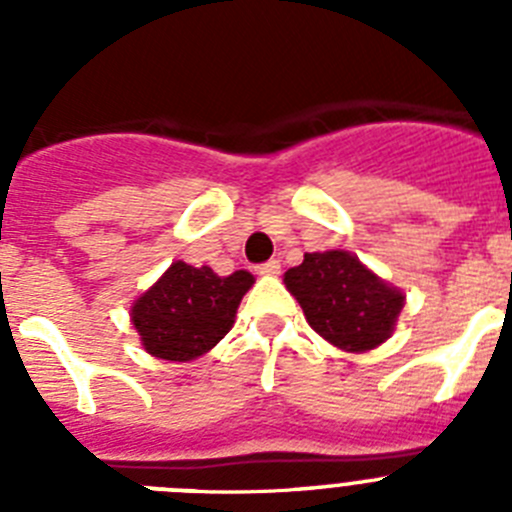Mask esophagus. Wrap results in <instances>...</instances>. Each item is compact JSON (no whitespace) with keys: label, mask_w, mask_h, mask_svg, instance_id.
Instances as JSON below:
<instances>
[{"label":"esophagus","mask_w":512,"mask_h":512,"mask_svg":"<svg viewBox=\"0 0 512 512\" xmlns=\"http://www.w3.org/2000/svg\"><path fill=\"white\" fill-rule=\"evenodd\" d=\"M279 271H282V264L277 259H269L256 266V274H261V277H277Z\"/></svg>","instance_id":"1"}]
</instances>
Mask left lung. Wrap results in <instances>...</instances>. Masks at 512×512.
Listing matches in <instances>:
<instances>
[{"instance_id":"left-lung-1","label":"left lung","mask_w":512,"mask_h":512,"mask_svg":"<svg viewBox=\"0 0 512 512\" xmlns=\"http://www.w3.org/2000/svg\"><path fill=\"white\" fill-rule=\"evenodd\" d=\"M307 323L328 343L348 354H364L392 336L405 295L366 269L354 253H305L284 274Z\"/></svg>"}]
</instances>
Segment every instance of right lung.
I'll use <instances>...</instances> for the list:
<instances>
[{
    "label": "right lung",
    "instance_id": "obj_1",
    "mask_svg": "<svg viewBox=\"0 0 512 512\" xmlns=\"http://www.w3.org/2000/svg\"><path fill=\"white\" fill-rule=\"evenodd\" d=\"M253 274L217 277L210 266L174 261L130 307V320L148 354L166 361H192L207 354L235 323V310Z\"/></svg>",
    "mask_w": 512,
    "mask_h": 512
}]
</instances>
